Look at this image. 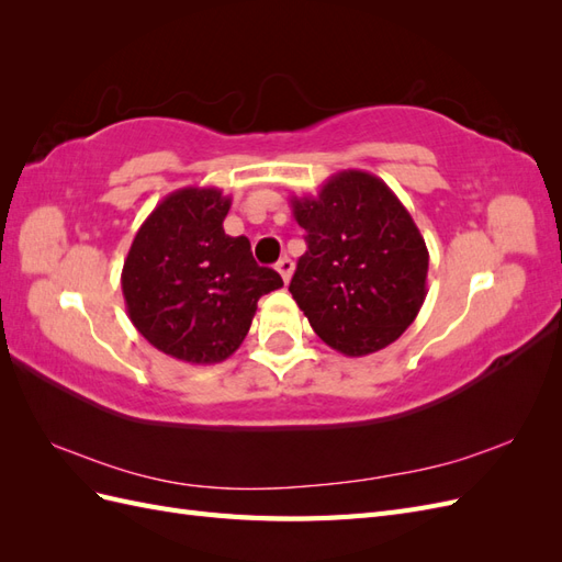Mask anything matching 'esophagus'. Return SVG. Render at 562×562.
Listing matches in <instances>:
<instances>
[{"label":"esophagus","mask_w":562,"mask_h":562,"mask_svg":"<svg viewBox=\"0 0 562 562\" xmlns=\"http://www.w3.org/2000/svg\"><path fill=\"white\" fill-rule=\"evenodd\" d=\"M277 271L281 274L283 283H288V281H291V277H293V260L291 258H281L277 262Z\"/></svg>","instance_id":"obj_1"}]
</instances>
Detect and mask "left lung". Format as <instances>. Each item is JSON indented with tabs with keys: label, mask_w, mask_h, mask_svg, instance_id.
I'll return each mask as SVG.
<instances>
[{
	"label": "left lung",
	"mask_w": 562,
	"mask_h": 562,
	"mask_svg": "<svg viewBox=\"0 0 562 562\" xmlns=\"http://www.w3.org/2000/svg\"><path fill=\"white\" fill-rule=\"evenodd\" d=\"M307 232L291 288L314 333L345 356L375 353L405 333L427 297L429 250L386 182L339 171L318 196H293Z\"/></svg>",
	"instance_id": "1"
}]
</instances>
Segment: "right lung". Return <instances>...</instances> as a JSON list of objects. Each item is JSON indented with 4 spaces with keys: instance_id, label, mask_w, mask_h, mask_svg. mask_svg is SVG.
Listing matches in <instances>:
<instances>
[{
    "instance_id": "add662e5",
    "label": "right lung",
    "mask_w": 562,
    "mask_h": 562,
    "mask_svg": "<svg viewBox=\"0 0 562 562\" xmlns=\"http://www.w3.org/2000/svg\"><path fill=\"white\" fill-rule=\"evenodd\" d=\"M232 199L182 187L147 215L122 269L128 318L151 347L194 366L241 347L258 300L283 285L252 260L246 236L225 234Z\"/></svg>"
}]
</instances>
